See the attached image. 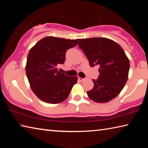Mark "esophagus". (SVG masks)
<instances>
[{
	"mask_svg": "<svg viewBox=\"0 0 148 148\" xmlns=\"http://www.w3.org/2000/svg\"><path fill=\"white\" fill-rule=\"evenodd\" d=\"M84 79H85L84 78H82V77H78V80H79V82H83Z\"/></svg>",
	"mask_w": 148,
	"mask_h": 148,
	"instance_id": "esophagus-1",
	"label": "esophagus"
}]
</instances>
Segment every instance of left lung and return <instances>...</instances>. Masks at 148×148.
<instances>
[{"label":"left lung","mask_w":148,"mask_h":148,"mask_svg":"<svg viewBox=\"0 0 148 148\" xmlns=\"http://www.w3.org/2000/svg\"><path fill=\"white\" fill-rule=\"evenodd\" d=\"M78 46L90 66H99L98 79H92L93 88L87 92L89 99L99 103L114 99L128 79L130 62L124 50L116 42L106 38L81 39Z\"/></svg>","instance_id":"8db88e82"}]
</instances>
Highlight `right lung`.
Returning <instances> with one entry per match:
<instances>
[{"label":"right lung","instance_id":"1","mask_svg":"<svg viewBox=\"0 0 148 148\" xmlns=\"http://www.w3.org/2000/svg\"><path fill=\"white\" fill-rule=\"evenodd\" d=\"M79 40L47 36L30 49L27 77L32 91L42 101L57 104L68 98L77 77L61 73L57 66L64 64L66 51L76 46Z\"/></svg>","mask_w":148,"mask_h":148}]
</instances>
